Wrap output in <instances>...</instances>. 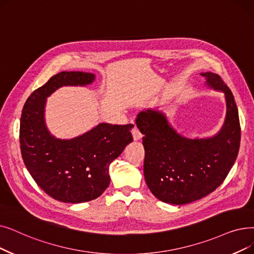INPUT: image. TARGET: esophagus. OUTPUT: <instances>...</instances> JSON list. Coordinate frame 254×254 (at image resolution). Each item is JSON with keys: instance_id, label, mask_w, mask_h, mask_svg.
I'll list each match as a JSON object with an SVG mask.
<instances>
[{"instance_id": "esophagus-1", "label": "esophagus", "mask_w": 254, "mask_h": 254, "mask_svg": "<svg viewBox=\"0 0 254 254\" xmlns=\"http://www.w3.org/2000/svg\"><path fill=\"white\" fill-rule=\"evenodd\" d=\"M131 134H133V138L134 140H140L142 138V134L140 133V130L138 129L137 127H134V128L131 129Z\"/></svg>"}]
</instances>
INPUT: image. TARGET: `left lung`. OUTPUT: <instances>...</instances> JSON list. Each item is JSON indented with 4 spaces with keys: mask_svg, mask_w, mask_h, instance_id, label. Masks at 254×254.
Segmentation results:
<instances>
[{
    "mask_svg": "<svg viewBox=\"0 0 254 254\" xmlns=\"http://www.w3.org/2000/svg\"><path fill=\"white\" fill-rule=\"evenodd\" d=\"M201 75L209 87L225 94V123L216 136L183 137L169 125L166 116L154 110L140 112L136 119L144 135L145 182L163 202L186 204L212 193L224 182L238 157L241 127L234 95L219 74Z\"/></svg>",
    "mask_w": 254,
    "mask_h": 254,
    "instance_id": "1",
    "label": "left lung"
}]
</instances>
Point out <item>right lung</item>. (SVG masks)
<instances>
[{"mask_svg": "<svg viewBox=\"0 0 254 254\" xmlns=\"http://www.w3.org/2000/svg\"><path fill=\"white\" fill-rule=\"evenodd\" d=\"M90 72L62 71L33 91L20 117L19 143L24 163L40 188L54 199L80 203L101 196L110 184L109 166L133 141L134 125L100 124L82 136L61 140L45 124L47 97L62 86L93 82Z\"/></svg>", "mask_w": 254, "mask_h": 254, "instance_id": "obj_1", "label": "right lung"}]
</instances>
